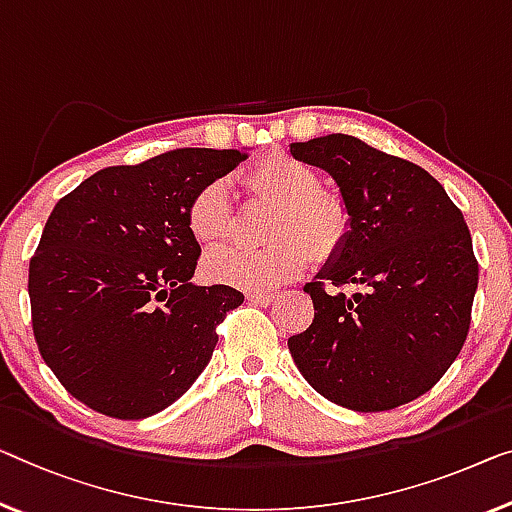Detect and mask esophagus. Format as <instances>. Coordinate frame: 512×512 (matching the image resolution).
<instances>
[{
  "label": "esophagus",
  "instance_id": "obj_1",
  "mask_svg": "<svg viewBox=\"0 0 512 512\" xmlns=\"http://www.w3.org/2000/svg\"><path fill=\"white\" fill-rule=\"evenodd\" d=\"M246 299L250 303L262 305V308H266V305H271L273 301H276V294H273V292H248Z\"/></svg>",
  "mask_w": 512,
  "mask_h": 512
}]
</instances>
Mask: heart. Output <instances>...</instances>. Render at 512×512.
<instances>
[{
    "mask_svg": "<svg viewBox=\"0 0 512 512\" xmlns=\"http://www.w3.org/2000/svg\"><path fill=\"white\" fill-rule=\"evenodd\" d=\"M253 197L273 204L266 239L269 246L220 248L202 262L204 278L248 292H266L292 280L315 257H329L345 243L349 216L338 197L319 190V174L287 154H271L246 174ZM188 230L200 246H218L232 232V204L225 181H211L197 190L188 207Z\"/></svg>",
    "mask_w": 512,
    "mask_h": 512,
    "instance_id": "1",
    "label": "heart"
}]
</instances>
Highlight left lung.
<instances>
[{
	"mask_svg": "<svg viewBox=\"0 0 512 512\" xmlns=\"http://www.w3.org/2000/svg\"><path fill=\"white\" fill-rule=\"evenodd\" d=\"M289 151L329 174L349 216L345 243L303 287L315 319L287 340L296 368L354 411L421 398L469 333L478 264L462 211L423 167L358 137H312ZM342 284L366 292L345 297Z\"/></svg>",
	"mask_w": 512,
	"mask_h": 512,
	"instance_id": "8db88e82",
	"label": "left lung"
}]
</instances>
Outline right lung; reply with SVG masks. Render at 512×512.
I'll list each match as a JSON object with an SVG mask.
<instances>
[{"instance_id": "obj_1", "label": "right lung", "mask_w": 512, "mask_h": 512, "mask_svg": "<svg viewBox=\"0 0 512 512\" xmlns=\"http://www.w3.org/2000/svg\"><path fill=\"white\" fill-rule=\"evenodd\" d=\"M243 149H177L91 174L55 204L29 262L34 338L73 398L140 421L177 402L211 361L239 289L193 282L197 190Z\"/></svg>"}]
</instances>
